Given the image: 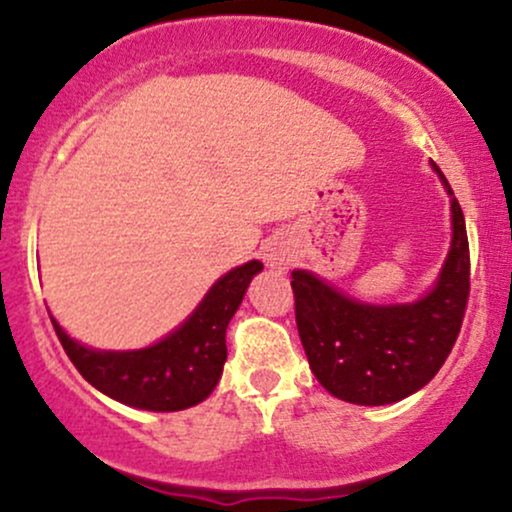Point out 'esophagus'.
Segmentation results:
<instances>
[{
  "label": "esophagus",
  "mask_w": 512,
  "mask_h": 512,
  "mask_svg": "<svg viewBox=\"0 0 512 512\" xmlns=\"http://www.w3.org/2000/svg\"><path fill=\"white\" fill-rule=\"evenodd\" d=\"M264 260H267V264H272V267H276V264L284 262V257H281L279 250H267L264 252Z\"/></svg>",
  "instance_id": "1"
}]
</instances>
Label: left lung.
<instances>
[{
	"label": "left lung",
	"instance_id": "1",
	"mask_svg": "<svg viewBox=\"0 0 512 512\" xmlns=\"http://www.w3.org/2000/svg\"><path fill=\"white\" fill-rule=\"evenodd\" d=\"M443 180L452 209V243L436 286L404 305H368L315 274L293 272L296 325L310 370L334 397L380 407L421 390L438 373L460 334L469 298V243L460 202Z\"/></svg>",
	"mask_w": 512,
	"mask_h": 512
}]
</instances>
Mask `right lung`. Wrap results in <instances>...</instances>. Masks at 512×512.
I'll return each mask as SVG.
<instances>
[{
  "mask_svg": "<svg viewBox=\"0 0 512 512\" xmlns=\"http://www.w3.org/2000/svg\"><path fill=\"white\" fill-rule=\"evenodd\" d=\"M262 262L250 260L211 286L204 301L166 339L139 351H96L74 342L50 317L76 370L103 395L149 411H180L211 395L226 363V327Z\"/></svg>",
  "mask_w": 512,
  "mask_h": 512,
  "instance_id": "add662e5",
  "label": "right lung"
}]
</instances>
